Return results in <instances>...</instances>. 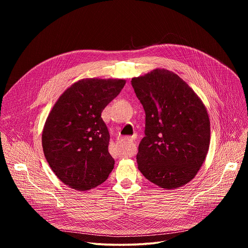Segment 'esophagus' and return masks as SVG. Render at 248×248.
<instances>
[{
  "mask_svg": "<svg viewBox=\"0 0 248 248\" xmlns=\"http://www.w3.org/2000/svg\"><path fill=\"white\" fill-rule=\"evenodd\" d=\"M127 138H128V140H131V141L135 140V136H129V137H127Z\"/></svg>",
  "mask_w": 248,
  "mask_h": 248,
  "instance_id": "34e87169",
  "label": "esophagus"
}]
</instances>
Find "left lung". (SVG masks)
Returning a JSON list of instances; mask_svg holds the SVG:
<instances>
[{
    "instance_id": "obj_1",
    "label": "left lung",
    "mask_w": 248,
    "mask_h": 248,
    "mask_svg": "<svg viewBox=\"0 0 248 248\" xmlns=\"http://www.w3.org/2000/svg\"><path fill=\"white\" fill-rule=\"evenodd\" d=\"M131 85L146 115L138 170L162 188L184 186L194 179L209 150L205 105L186 81L165 68L133 78Z\"/></svg>"
}]
</instances>
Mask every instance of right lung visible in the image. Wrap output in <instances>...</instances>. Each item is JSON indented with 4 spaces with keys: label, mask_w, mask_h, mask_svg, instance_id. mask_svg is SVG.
Segmentation results:
<instances>
[{
    "label": "right lung",
    "mask_w": 248,
    "mask_h": 248,
    "mask_svg": "<svg viewBox=\"0 0 248 248\" xmlns=\"http://www.w3.org/2000/svg\"><path fill=\"white\" fill-rule=\"evenodd\" d=\"M124 79L83 78L57 100L42 131L45 158L58 179L84 191L103 184L114 169L110 134L101 114Z\"/></svg>",
    "instance_id": "1"
}]
</instances>
